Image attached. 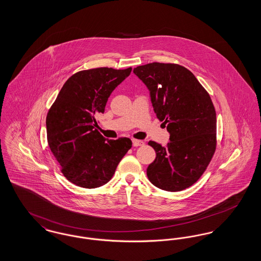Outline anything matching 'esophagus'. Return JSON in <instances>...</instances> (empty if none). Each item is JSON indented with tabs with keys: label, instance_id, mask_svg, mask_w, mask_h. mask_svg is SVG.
<instances>
[{
	"label": "esophagus",
	"instance_id": "esophagus-1",
	"mask_svg": "<svg viewBox=\"0 0 261 261\" xmlns=\"http://www.w3.org/2000/svg\"><path fill=\"white\" fill-rule=\"evenodd\" d=\"M132 142H133V146L134 147H139V146H143L144 145V142L141 141V140H135L134 139Z\"/></svg>",
	"mask_w": 261,
	"mask_h": 261
}]
</instances>
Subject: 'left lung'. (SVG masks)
<instances>
[{
    "instance_id": "left-lung-1",
    "label": "left lung",
    "mask_w": 261,
    "mask_h": 261,
    "mask_svg": "<svg viewBox=\"0 0 261 261\" xmlns=\"http://www.w3.org/2000/svg\"><path fill=\"white\" fill-rule=\"evenodd\" d=\"M145 83L156 117L170 134L166 147L149 141L156 158L147 169L149 181L168 192L195 184L216 149V112L210 94L189 69L151 62L134 68Z\"/></svg>"
}]
</instances>
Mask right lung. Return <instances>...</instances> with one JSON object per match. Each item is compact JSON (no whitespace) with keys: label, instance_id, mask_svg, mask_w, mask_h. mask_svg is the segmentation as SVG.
Here are the masks:
<instances>
[{"label":"right lung","instance_id":"right-lung-1","mask_svg":"<svg viewBox=\"0 0 261 261\" xmlns=\"http://www.w3.org/2000/svg\"><path fill=\"white\" fill-rule=\"evenodd\" d=\"M132 68L81 70L70 76L46 118L50 151L63 176L76 186L94 189L107 184L131 149L129 138L108 140L95 128L109 97Z\"/></svg>","mask_w":261,"mask_h":261}]
</instances>
